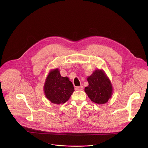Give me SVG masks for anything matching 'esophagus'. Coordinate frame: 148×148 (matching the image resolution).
Here are the masks:
<instances>
[{
  "label": "esophagus",
  "instance_id": "1",
  "mask_svg": "<svg viewBox=\"0 0 148 148\" xmlns=\"http://www.w3.org/2000/svg\"><path fill=\"white\" fill-rule=\"evenodd\" d=\"M83 88H84V87L82 86H81L79 87H75L76 90H83Z\"/></svg>",
  "mask_w": 148,
  "mask_h": 148
}]
</instances>
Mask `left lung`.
<instances>
[{
	"label": "left lung",
	"instance_id": "1",
	"mask_svg": "<svg viewBox=\"0 0 148 148\" xmlns=\"http://www.w3.org/2000/svg\"><path fill=\"white\" fill-rule=\"evenodd\" d=\"M88 86L84 89L90 99L97 104L107 103L113 94L111 82L103 70H95L87 78Z\"/></svg>",
	"mask_w": 148,
	"mask_h": 148
}]
</instances>
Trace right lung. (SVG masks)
<instances>
[{
    "label": "right lung",
    "mask_w": 148,
    "mask_h": 148,
    "mask_svg": "<svg viewBox=\"0 0 148 148\" xmlns=\"http://www.w3.org/2000/svg\"><path fill=\"white\" fill-rule=\"evenodd\" d=\"M43 88L47 99L57 105L67 102L74 91V86L69 78L61 77L57 68L50 71Z\"/></svg>",
    "instance_id": "right-lung-1"
}]
</instances>
